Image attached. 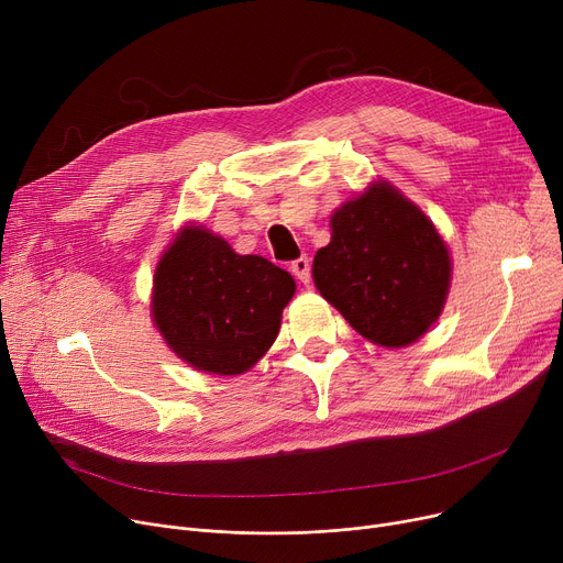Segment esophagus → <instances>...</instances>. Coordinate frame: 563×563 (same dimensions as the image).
<instances>
[{
  "label": "esophagus",
  "instance_id": "1",
  "mask_svg": "<svg viewBox=\"0 0 563 563\" xmlns=\"http://www.w3.org/2000/svg\"><path fill=\"white\" fill-rule=\"evenodd\" d=\"M290 273L300 279V282H309V277H311V263H309V256H300V258H295L292 263H290Z\"/></svg>",
  "mask_w": 563,
  "mask_h": 563
}]
</instances>
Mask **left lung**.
<instances>
[{"instance_id": "obj_1", "label": "left lung", "mask_w": 563, "mask_h": 563, "mask_svg": "<svg viewBox=\"0 0 563 563\" xmlns=\"http://www.w3.org/2000/svg\"><path fill=\"white\" fill-rule=\"evenodd\" d=\"M332 241L313 258V282L356 332L405 347L432 327L448 300L452 261L434 222L388 181L332 216Z\"/></svg>"}]
</instances>
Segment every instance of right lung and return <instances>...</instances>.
<instances>
[{
	"label": "right lung",
	"mask_w": 563,
	"mask_h": 563,
	"mask_svg": "<svg viewBox=\"0 0 563 563\" xmlns=\"http://www.w3.org/2000/svg\"><path fill=\"white\" fill-rule=\"evenodd\" d=\"M292 292L295 279L268 258L186 224L156 266L152 318L188 366L241 375L275 343Z\"/></svg>",
	"instance_id": "obj_1"
}]
</instances>
